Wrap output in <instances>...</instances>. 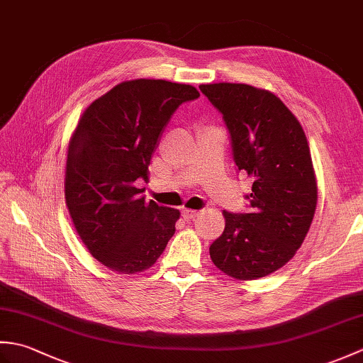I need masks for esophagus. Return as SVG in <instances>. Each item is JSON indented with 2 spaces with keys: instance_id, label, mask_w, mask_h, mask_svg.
<instances>
[{
  "instance_id": "1",
  "label": "esophagus",
  "mask_w": 363,
  "mask_h": 363,
  "mask_svg": "<svg viewBox=\"0 0 363 363\" xmlns=\"http://www.w3.org/2000/svg\"><path fill=\"white\" fill-rule=\"evenodd\" d=\"M198 213H199V212H198V211H195V209H182V217L186 218V220L195 218Z\"/></svg>"
}]
</instances>
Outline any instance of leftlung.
<instances>
[{
    "instance_id": "8db88e82",
    "label": "left lung",
    "mask_w": 363,
    "mask_h": 363,
    "mask_svg": "<svg viewBox=\"0 0 363 363\" xmlns=\"http://www.w3.org/2000/svg\"><path fill=\"white\" fill-rule=\"evenodd\" d=\"M223 115L238 172L252 177L248 212L225 211L226 226L211 245L218 269L240 281L259 279L295 256L317 207L309 143L289 107L248 84H203Z\"/></svg>"
}]
</instances>
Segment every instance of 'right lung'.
<instances>
[{
	"label": "right lung",
	"instance_id": "1",
	"mask_svg": "<svg viewBox=\"0 0 363 363\" xmlns=\"http://www.w3.org/2000/svg\"><path fill=\"white\" fill-rule=\"evenodd\" d=\"M198 90L187 84L135 79L95 99L68 146L65 201L91 256L112 272L148 269L164 252L179 211L146 201L138 182L168 121Z\"/></svg>",
	"mask_w": 363,
	"mask_h": 363
}]
</instances>
